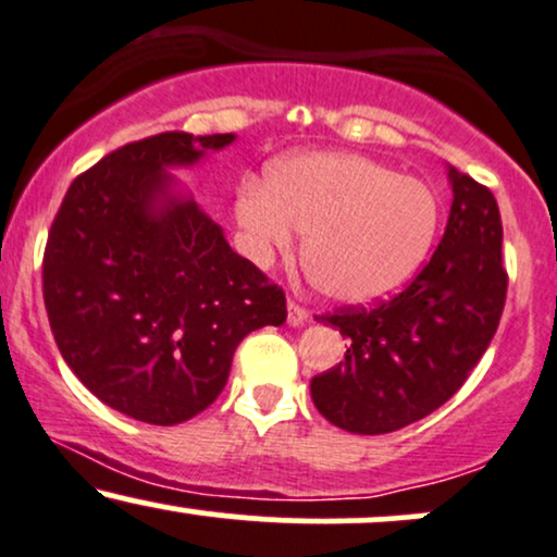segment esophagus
<instances>
[{
	"label": "esophagus",
	"instance_id": "1",
	"mask_svg": "<svg viewBox=\"0 0 557 557\" xmlns=\"http://www.w3.org/2000/svg\"><path fill=\"white\" fill-rule=\"evenodd\" d=\"M307 318H310V312H307L305 307H299L297 302L286 305V320H289V325H294V329H299V325H305Z\"/></svg>",
	"mask_w": 557,
	"mask_h": 557
}]
</instances>
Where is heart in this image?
I'll return each mask as SVG.
<instances>
[{"instance_id": "obj_1", "label": "heart", "mask_w": 557, "mask_h": 557, "mask_svg": "<svg viewBox=\"0 0 557 557\" xmlns=\"http://www.w3.org/2000/svg\"><path fill=\"white\" fill-rule=\"evenodd\" d=\"M242 247L268 265L307 232L302 265L338 305L394 297L420 273L441 226L428 182L357 153H302L273 163L268 187L247 182L234 202Z\"/></svg>"}]
</instances>
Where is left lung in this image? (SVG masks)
Returning <instances> with one entry per match:
<instances>
[{
	"label": "left lung",
	"instance_id": "8db88e82",
	"mask_svg": "<svg viewBox=\"0 0 557 557\" xmlns=\"http://www.w3.org/2000/svg\"><path fill=\"white\" fill-rule=\"evenodd\" d=\"M446 232L401 294L364 310L320 315L349 338L344 362L310 383L320 414L357 435L422 420L461 388L498 331L508 276L493 193L448 166Z\"/></svg>",
	"mask_w": 557,
	"mask_h": 557
}]
</instances>
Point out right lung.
I'll return each mask as SVG.
<instances>
[{
    "instance_id": "obj_1",
    "label": "right lung",
    "mask_w": 557,
    "mask_h": 557,
    "mask_svg": "<svg viewBox=\"0 0 557 557\" xmlns=\"http://www.w3.org/2000/svg\"><path fill=\"white\" fill-rule=\"evenodd\" d=\"M234 133H161L127 143L77 176L44 252V302L64 362L133 420L180 424L224 391L247 333L286 320V299L172 169Z\"/></svg>"
}]
</instances>
